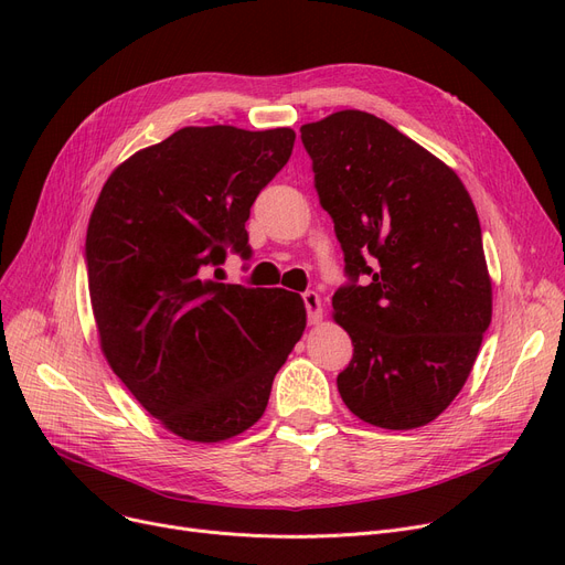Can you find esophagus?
Instances as JSON below:
<instances>
[{
	"label": "esophagus",
	"instance_id": "34e87169",
	"mask_svg": "<svg viewBox=\"0 0 565 565\" xmlns=\"http://www.w3.org/2000/svg\"><path fill=\"white\" fill-rule=\"evenodd\" d=\"M305 298V307H307V318H309V324H318L322 320V302L318 298V292L309 290L302 295Z\"/></svg>",
	"mask_w": 565,
	"mask_h": 565
}]
</instances>
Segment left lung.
<instances>
[{
	"instance_id": "8db88e82",
	"label": "left lung",
	"mask_w": 565,
	"mask_h": 565,
	"mask_svg": "<svg viewBox=\"0 0 565 565\" xmlns=\"http://www.w3.org/2000/svg\"><path fill=\"white\" fill-rule=\"evenodd\" d=\"M300 132L352 277L332 300L354 345L339 394L371 426H426L465 387L492 320L477 207L449 164L369 111Z\"/></svg>"
}]
</instances>
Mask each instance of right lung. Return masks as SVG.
I'll return each instance as SVG.
<instances>
[{"mask_svg": "<svg viewBox=\"0 0 565 565\" xmlns=\"http://www.w3.org/2000/svg\"><path fill=\"white\" fill-rule=\"evenodd\" d=\"M290 128L190 126L118 164L86 228L100 350L169 433L215 444L252 428L305 334L298 292L207 279L249 256V207L292 153Z\"/></svg>", "mask_w": 565, "mask_h": 565, "instance_id": "1", "label": "right lung"}]
</instances>
